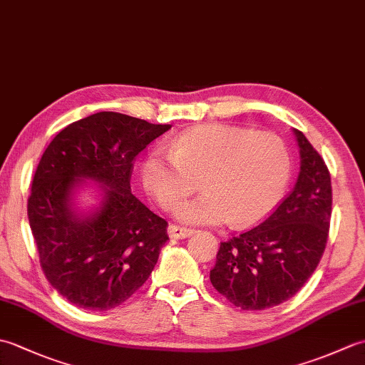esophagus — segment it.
I'll list each match as a JSON object with an SVG mask.
<instances>
[{"mask_svg":"<svg viewBox=\"0 0 365 365\" xmlns=\"http://www.w3.org/2000/svg\"><path fill=\"white\" fill-rule=\"evenodd\" d=\"M169 237L170 238H187L190 237L195 229H190V227H180V226H175V224H170L169 229Z\"/></svg>","mask_w":365,"mask_h":365,"instance_id":"34e87169","label":"esophagus"}]
</instances>
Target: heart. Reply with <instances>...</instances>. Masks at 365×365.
<instances>
[{
  "label": "heart",
  "mask_w": 365,
  "mask_h": 365,
  "mask_svg": "<svg viewBox=\"0 0 365 365\" xmlns=\"http://www.w3.org/2000/svg\"><path fill=\"white\" fill-rule=\"evenodd\" d=\"M292 177V155L269 131L205 123L175 136L169 152L152 150L141 165L144 188L161 208L173 210L199 188L200 197L177 208L187 222L232 221L252 226L281 202Z\"/></svg>",
  "instance_id": "1"
}]
</instances>
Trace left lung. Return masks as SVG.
Wrapping results in <instances>:
<instances>
[{
  "mask_svg": "<svg viewBox=\"0 0 365 365\" xmlns=\"http://www.w3.org/2000/svg\"><path fill=\"white\" fill-rule=\"evenodd\" d=\"M297 185L265 221L220 245L210 281L243 311H263L297 294L319 267L332 212L331 175L299 130Z\"/></svg>",
  "mask_w": 365,
  "mask_h": 365,
  "instance_id": "left-lung-1",
  "label": "left lung"
}]
</instances>
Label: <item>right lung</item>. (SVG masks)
<instances>
[{
  "instance_id": "1",
  "label": "right lung",
  "mask_w": 365,
  "mask_h": 365,
  "mask_svg": "<svg viewBox=\"0 0 365 365\" xmlns=\"http://www.w3.org/2000/svg\"><path fill=\"white\" fill-rule=\"evenodd\" d=\"M169 128L102 111L59 131L38 161L29 226L45 277L76 307L120 306L157 265L168 222L131 195L130 180L138 155ZM80 176L103 182L106 191L104 207L86 220L68 207Z\"/></svg>"
}]
</instances>
